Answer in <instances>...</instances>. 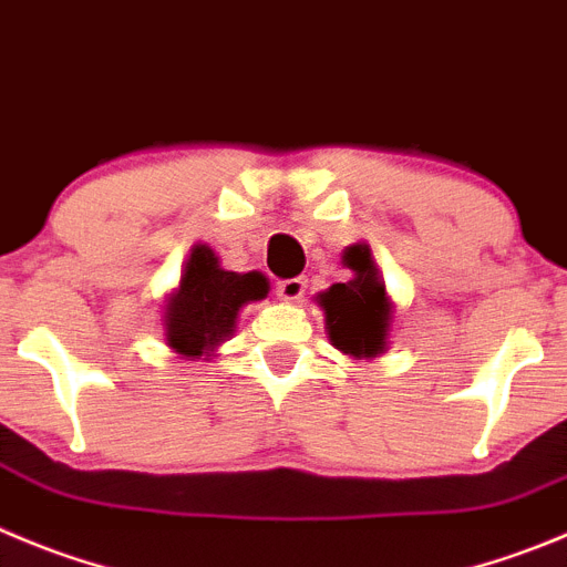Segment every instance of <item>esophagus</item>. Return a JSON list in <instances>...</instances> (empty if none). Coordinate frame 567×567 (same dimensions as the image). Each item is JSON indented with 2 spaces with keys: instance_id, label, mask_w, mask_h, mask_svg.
I'll return each instance as SVG.
<instances>
[{
  "instance_id": "esophagus-1",
  "label": "esophagus",
  "mask_w": 567,
  "mask_h": 567,
  "mask_svg": "<svg viewBox=\"0 0 567 567\" xmlns=\"http://www.w3.org/2000/svg\"><path fill=\"white\" fill-rule=\"evenodd\" d=\"M305 290H308V279L305 277L282 279V282H277V296L282 301H290V305H296V301L305 299Z\"/></svg>"
}]
</instances>
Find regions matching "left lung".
<instances>
[{
  "label": "left lung",
  "mask_w": 567,
  "mask_h": 567,
  "mask_svg": "<svg viewBox=\"0 0 567 567\" xmlns=\"http://www.w3.org/2000/svg\"><path fill=\"white\" fill-rule=\"evenodd\" d=\"M343 266L355 277L319 293L327 336L332 347L355 361L383 355L389 343L385 338H389L391 301L367 243L349 246L343 251Z\"/></svg>",
  "instance_id": "8db88e82"
}]
</instances>
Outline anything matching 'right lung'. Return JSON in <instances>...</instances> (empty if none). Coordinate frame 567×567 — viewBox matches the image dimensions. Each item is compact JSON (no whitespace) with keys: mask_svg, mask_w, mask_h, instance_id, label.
<instances>
[{"mask_svg":"<svg viewBox=\"0 0 567 567\" xmlns=\"http://www.w3.org/2000/svg\"><path fill=\"white\" fill-rule=\"evenodd\" d=\"M266 296L268 279L262 274L226 271L215 251L198 243L189 248L182 282L164 305V341L189 361H206L235 332L243 305Z\"/></svg>","mask_w":567,"mask_h":567,"instance_id":"1","label":"right lung"}]
</instances>
